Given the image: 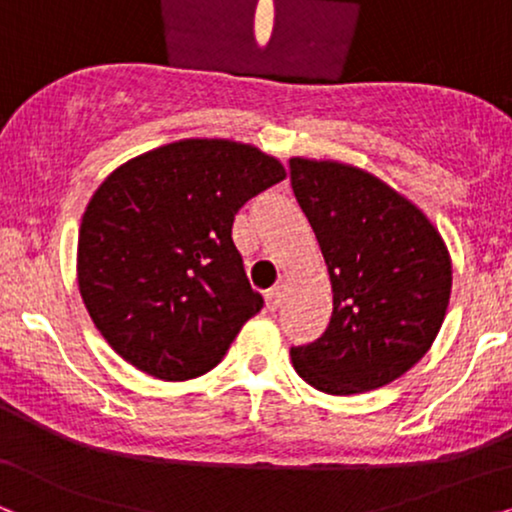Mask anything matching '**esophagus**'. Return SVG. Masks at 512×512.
<instances>
[{
    "mask_svg": "<svg viewBox=\"0 0 512 512\" xmlns=\"http://www.w3.org/2000/svg\"><path fill=\"white\" fill-rule=\"evenodd\" d=\"M264 304H267L269 311L281 309V304H283V292H281V288H271V290L264 292Z\"/></svg>",
    "mask_w": 512,
    "mask_h": 512,
    "instance_id": "obj_1",
    "label": "esophagus"
}]
</instances>
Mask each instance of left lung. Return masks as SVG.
<instances>
[{"mask_svg":"<svg viewBox=\"0 0 512 512\" xmlns=\"http://www.w3.org/2000/svg\"><path fill=\"white\" fill-rule=\"evenodd\" d=\"M290 185L332 283L327 330L290 349L297 374L330 395L398 379L424 358L445 320L452 264L440 234L360 168L290 159Z\"/></svg>","mask_w":512,"mask_h":512,"instance_id":"left-lung-1","label":"left lung"}]
</instances>
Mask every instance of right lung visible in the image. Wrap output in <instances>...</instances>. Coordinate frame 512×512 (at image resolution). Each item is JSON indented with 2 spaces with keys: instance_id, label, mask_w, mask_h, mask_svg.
Segmentation results:
<instances>
[{
  "instance_id": "right-lung-1",
  "label": "right lung",
  "mask_w": 512,
  "mask_h": 512,
  "mask_svg": "<svg viewBox=\"0 0 512 512\" xmlns=\"http://www.w3.org/2000/svg\"><path fill=\"white\" fill-rule=\"evenodd\" d=\"M285 180L257 147L182 140L114 170L79 229V290L126 363L166 381L213 370L262 309L231 227L252 196Z\"/></svg>"
}]
</instances>
